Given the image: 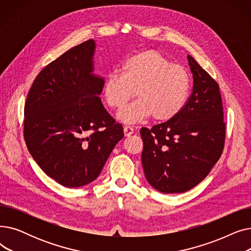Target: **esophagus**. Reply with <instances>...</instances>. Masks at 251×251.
<instances>
[{
  "label": "esophagus",
  "mask_w": 251,
  "mask_h": 251,
  "mask_svg": "<svg viewBox=\"0 0 251 251\" xmlns=\"http://www.w3.org/2000/svg\"><path fill=\"white\" fill-rule=\"evenodd\" d=\"M123 131H124V134H125L126 137H128V136H130V135H132V134L134 133V129H133L132 127H131V126H125L124 129H123Z\"/></svg>",
  "instance_id": "obj_1"
}]
</instances>
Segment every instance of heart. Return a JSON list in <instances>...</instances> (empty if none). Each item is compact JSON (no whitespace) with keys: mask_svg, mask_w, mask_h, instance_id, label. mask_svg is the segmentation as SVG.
<instances>
[{"mask_svg":"<svg viewBox=\"0 0 251 251\" xmlns=\"http://www.w3.org/2000/svg\"><path fill=\"white\" fill-rule=\"evenodd\" d=\"M187 71L160 51L144 50L122 64L120 74H110L102 86V100L119 110L133 98L137 100L118 113L126 124L138 123L151 116L154 121H168L184 107L189 92Z\"/></svg>","mask_w":251,"mask_h":251,"instance_id":"1","label":"heart"}]
</instances>
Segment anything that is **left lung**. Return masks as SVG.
I'll use <instances>...</instances> for the list:
<instances>
[{"label":"left lung","instance_id":"obj_1","mask_svg":"<svg viewBox=\"0 0 251 251\" xmlns=\"http://www.w3.org/2000/svg\"><path fill=\"white\" fill-rule=\"evenodd\" d=\"M190 97L165 123L142 127L144 175L164 193H181L201 183L219 161L225 147L226 124L219 84L191 56Z\"/></svg>","mask_w":251,"mask_h":251}]
</instances>
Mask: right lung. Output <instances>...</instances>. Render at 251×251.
Returning a JSON list of instances; mask_svg holds the SVG:
<instances>
[{
  "label": "right lung",
  "instance_id": "1",
  "mask_svg": "<svg viewBox=\"0 0 251 251\" xmlns=\"http://www.w3.org/2000/svg\"><path fill=\"white\" fill-rule=\"evenodd\" d=\"M94 39L78 45L38 73L24 105L23 136L44 172L69 188L96 180L123 127L103 108V78L94 75Z\"/></svg>",
  "mask_w": 251,
  "mask_h": 251
}]
</instances>
